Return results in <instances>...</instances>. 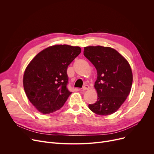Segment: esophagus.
Segmentation results:
<instances>
[{"instance_id":"obj_1","label":"esophagus","mask_w":154,"mask_h":154,"mask_svg":"<svg viewBox=\"0 0 154 154\" xmlns=\"http://www.w3.org/2000/svg\"><path fill=\"white\" fill-rule=\"evenodd\" d=\"M89 88H90V87L88 86V85H84V86L82 87V91L88 90V89H89Z\"/></svg>"}]
</instances>
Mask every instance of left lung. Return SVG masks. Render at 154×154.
Segmentation results:
<instances>
[{
  "mask_svg": "<svg viewBox=\"0 0 154 154\" xmlns=\"http://www.w3.org/2000/svg\"><path fill=\"white\" fill-rule=\"evenodd\" d=\"M84 55L97 72L94 87L98 98L88 108L99 116L110 115L122 106L131 92L133 75L130 65L122 55L109 47H85Z\"/></svg>",
  "mask_w": 154,
  "mask_h": 154,
  "instance_id": "1",
  "label": "left lung"
}]
</instances>
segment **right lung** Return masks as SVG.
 <instances>
[{"instance_id": "right-lung-1", "label": "right lung", "mask_w": 154, "mask_h": 154, "mask_svg": "<svg viewBox=\"0 0 154 154\" xmlns=\"http://www.w3.org/2000/svg\"><path fill=\"white\" fill-rule=\"evenodd\" d=\"M81 52L79 47L55 45L39 52L23 74L24 91L32 105L42 114L60 109L72 94L67 87V67Z\"/></svg>"}]
</instances>
